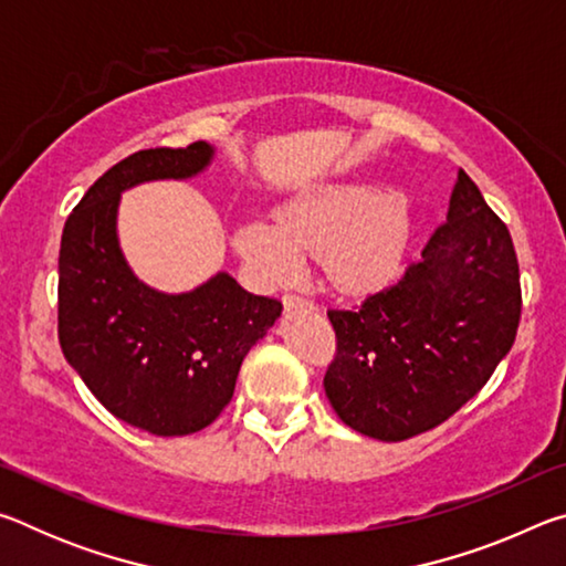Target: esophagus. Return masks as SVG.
Masks as SVG:
<instances>
[{"mask_svg": "<svg viewBox=\"0 0 566 566\" xmlns=\"http://www.w3.org/2000/svg\"><path fill=\"white\" fill-rule=\"evenodd\" d=\"M282 304H284V312H292V310L314 312V310H317V306H314V302L302 300V296H296V294H284L282 296Z\"/></svg>", "mask_w": 566, "mask_h": 566, "instance_id": "1", "label": "esophagus"}]
</instances>
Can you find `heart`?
Returning <instances> with one entry per match:
<instances>
[{"label":"heart","instance_id":"1","mask_svg":"<svg viewBox=\"0 0 566 566\" xmlns=\"http://www.w3.org/2000/svg\"><path fill=\"white\" fill-rule=\"evenodd\" d=\"M409 239V202L401 191L334 187L300 199L274 224L247 219L234 229L242 260L270 284L292 282L302 254L319 256L339 292H367L397 272Z\"/></svg>","mask_w":566,"mask_h":566}]
</instances>
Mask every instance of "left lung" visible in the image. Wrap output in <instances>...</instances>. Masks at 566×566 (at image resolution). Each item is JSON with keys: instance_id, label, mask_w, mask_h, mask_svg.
Returning a JSON list of instances; mask_svg holds the SVG:
<instances>
[{"instance_id": "8db88e82", "label": "left lung", "mask_w": 566, "mask_h": 566, "mask_svg": "<svg viewBox=\"0 0 566 566\" xmlns=\"http://www.w3.org/2000/svg\"><path fill=\"white\" fill-rule=\"evenodd\" d=\"M324 391L344 424L401 442L442 424L510 354L522 314L510 229L459 169L447 222L395 284L329 310Z\"/></svg>"}]
</instances>
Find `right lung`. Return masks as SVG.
<instances>
[{
  "mask_svg": "<svg viewBox=\"0 0 566 566\" xmlns=\"http://www.w3.org/2000/svg\"><path fill=\"white\" fill-rule=\"evenodd\" d=\"M214 147L137 151L94 181L74 207L60 249V344L66 361L114 417L157 437L212 424L234 395L247 352L280 319L282 304L217 272L189 292L149 286L124 260L122 191L191 179Z\"/></svg>",
  "mask_w": 566,
  "mask_h": 566,
  "instance_id": "add662e5",
  "label": "right lung"
}]
</instances>
